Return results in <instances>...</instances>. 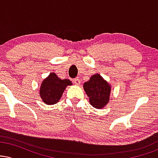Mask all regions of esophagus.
Listing matches in <instances>:
<instances>
[{
	"mask_svg": "<svg viewBox=\"0 0 158 158\" xmlns=\"http://www.w3.org/2000/svg\"><path fill=\"white\" fill-rule=\"evenodd\" d=\"M73 82L74 84L77 85H80V79H79V78H75V79H73Z\"/></svg>",
	"mask_w": 158,
	"mask_h": 158,
	"instance_id": "obj_1",
	"label": "esophagus"
}]
</instances>
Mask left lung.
Listing matches in <instances>:
<instances>
[{
	"mask_svg": "<svg viewBox=\"0 0 158 158\" xmlns=\"http://www.w3.org/2000/svg\"><path fill=\"white\" fill-rule=\"evenodd\" d=\"M83 88L94 108L100 109L109 102L111 87L99 73L92 76Z\"/></svg>",
	"mask_w": 158,
	"mask_h": 158,
	"instance_id": "1",
	"label": "left lung"
}]
</instances>
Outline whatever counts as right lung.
<instances>
[{"label": "right lung", "instance_id": "add662e5", "mask_svg": "<svg viewBox=\"0 0 158 158\" xmlns=\"http://www.w3.org/2000/svg\"><path fill=\"white\" fill-rule=\"evenodd\" d=\"M72 82L69 79H61L55 73H50L42 81L40 88V97L45 104L53 105L61 99L63 92Z\"/></svg>", "mask_w": 158, "mask_h": 158}]
</instances>
